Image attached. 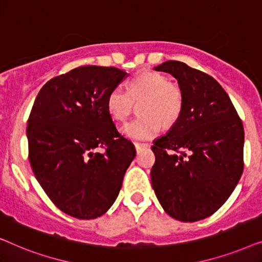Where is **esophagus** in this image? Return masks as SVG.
Here are the masks:
<instances>
[{
  "label": "esophagus",
  "mask_w": 262,
  "mask_h": 262,
  "mask_svg": "<svg viewBox=\"0 0 262 262\" xmlns=\"http://www.w3.org/2000/svg\"><path fill=\"white\" fill-rule=\"evenodd\" d=\"M149 144H145V143H135V148L136 150L141 149V148H148Z\"/></svg>",
  "instance_id": "1"
}]
</instances>
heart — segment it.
<instances>
[{
    "mask_svg": "<svg viewBox=\"0 0 262 262\" xmlns=\"http://www.w3.org/2000/svg\"><path fill=\"white\" fill-rule=\"evenodd\" d=\"M135 101L141 102L139 112L143 116L128 121L121 127V134L131 139H151L164 126H170L180 117L184 107V92L164 75L144 70L130 82V89L116 87L107 96V110L117 121H124L130 116Z\"/></svg>",
    "mask_w": 262,
    "mask_h": 262,
    "instance_id": "heart-1",
    "label": "heart"
}]
</instances>
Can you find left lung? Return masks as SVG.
I'll list each match as a JSON object with an SVG mask.
<instances>
[{"label": "left lung", "mask_w": 262, "mask_h": 262, "mask_svg": "<svg viewBox=\"0 0 262 262\" xmlns=\"http://www.w3.org/2000/svg\"><path fill=\"white\" fill-rule=\"evenodd\" d=\"M154 69L177 78L184 107L168 134L154 141L152 188L170 217L204 220L227 202L242 175V121L229 95L210 75L178 60Z\"/></svg>", "instance_id": "left-lung-1"}]
</instances>
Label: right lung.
<instances>
[{
	"mask_svg": "<svg viewBox=\"0 0 262 262\" xmlns=\"http://www.w3.org/2000/svg\"><path fill=\"white\" fill-rule=\"evenodd\" d=\"M125 77L118 68L78 67L46 82L35 98L26 130L28 160L51 202L69 216H102L135 159V145L107 110V96Z\"/></svg>",
	"mask_w": 262,
	"mask_h": 262,
	"instance_id": "add662e5",
	"label": "right lung"
}]
</instances>
